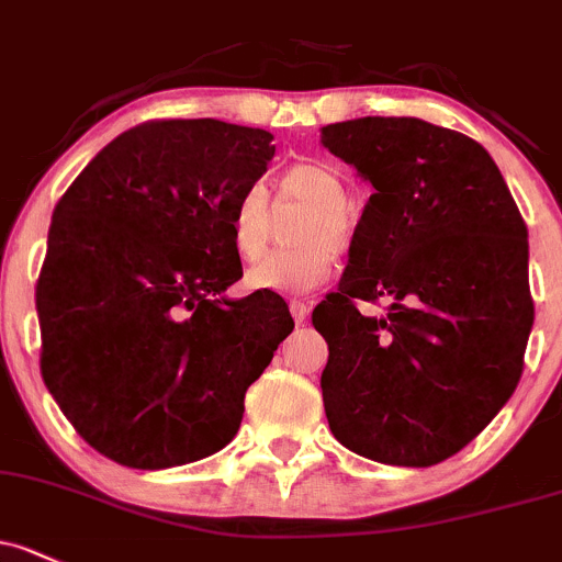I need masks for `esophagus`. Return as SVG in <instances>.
I'll use <instances>...</instances> for the list:
<instances>
[{"label": "esophagus", "instance_id": "esophagus-1", "mask_svg": "<svg viewBox=\"0 0 562 562\" xmlns=\"http://www.w3.org/2000/svg\"><path fill=\"white\" fill-rule=\"evenodd\" d=\"M312 304H315V301H310V299H293L291 301V315L299 326L301 323H306V317H310V312H312Z\"/></svg>", "mask_w": 562, "mask_h": 562}]
</instances>
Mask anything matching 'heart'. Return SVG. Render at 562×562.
<instances>
[{
    "mask_svg": "<svg viewBox=\"0 0 562 562\" xmlns=\"http://www.w3.org/2000/svg\"><path fill=\"white\" fill-rule=\"evenodd\" d=\"M280 188L285 196L315 204V215L304 221L299 241L304 247L288 252H274L247 271L250 291H271L282 296L312 293L328 280L336 263V245L347 241V182L339 169L321 161L293 164L282 175ZM228 241L241 263H252L269 245V199L261 186H250L239 193L232 215H228Z\"/></svg>",
    "mask_w": 562,
    "mask_h": 562,
    "instance_id": "heart-1",
    "label": "heart"
}]
</instances>
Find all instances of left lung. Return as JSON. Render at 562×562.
Wrapping results in <instances>:
<instances>
[{
  "mask_svg": "<svg viewBox=\"0 0 562 562\" xmlns=\"http://www.w3.org/2000/svg\"><path fill=\"white\" fill-rule=\"evenodd\" d=\"M323 147L374 193L336 293L312 323L328 341L330 434L387 465L425 469L504 409L533 328L528 228L480 142L420 117H356ZM387 297L382 316L360 300Z\"/></svg>",
  "mask_w": 562,
  "mask_h": 562,
  "instance_id": "8db88e82",
  "label": "left lung"
}]
</instances>
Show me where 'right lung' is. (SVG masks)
I'll return each instance as SVG.
<instances>
[{
	"label": "right lung",
	"mask_w": 562,
	"mask_h": 562,
	"mask_svg": "<svg viewBox=\"0 0 562 562\" xmlns=\"http://www.w3.org/2000/svg\"><path fill=\"white\" fill-rule=\"evenodd\" d=\"M263 128L199 117L128 128L53 210L37 282L43 380L75 430L128 469L223 450L293 330L241 277L228 215L274 158Z\"/></svg>",
	"instance_id": "add662e5"
}]
</instances>
